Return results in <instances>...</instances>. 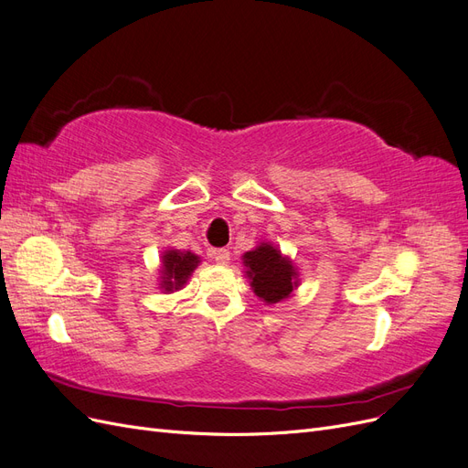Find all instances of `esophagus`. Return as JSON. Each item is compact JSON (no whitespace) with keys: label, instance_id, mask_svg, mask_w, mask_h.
<instances>
[{"label":"esophagus","instance_id":"1","mask_svg":"<svg viewBox=\"0 0 468 468\" xmlns=\"http://www.w3.org/2000/svg\"><path fill=\"white\" fill-rule=\"evenodd\" d=\"M210 258L215 260L217 263H220V265H226L230 261V251L229 250H212L210 251Z\"/></svg>","mask_w":468,"mask_h":468}]
</instances>
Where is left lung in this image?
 I'll return each instance as SVG.
<instances>
[{"mask_svg":"<svg viewBox=\"0 0 468 468\" xmlns=\"http://www.w3.org/2000/svg\"><path fill=\"white\" fill-rule=\"evenodd\" d=\"M246 277L251 291L265 304L287 301L299 289V269L271 242H260L256 248L242 256Z\"/></svg>","mask_w":468,"mask_h":468,"instance_id":"left-lung-1","label":"left lung"}]
</instances>
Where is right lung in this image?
<instances>
[{"instance_id":"1","label":"right lung","mask_w":468,"mask_h":468,"mask_svg":"<svg viewBox=\"0 0 468 468\" xmlns=\"http://www.w3.org/2000/svg\"><path fill=\"white\" fill-rule=\"evenodd\" d=\"M201 263V258L193 251H181L167 248L162 251V260H160V269H158V285L162 292H176L187 285L189 277L197 269V265Z\"/></svg>"}]
</instances>
